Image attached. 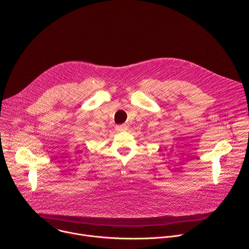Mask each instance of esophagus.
Masks as SVG:
<instances>
[{"label":"esophagus","mask_w":249,"mask_h":249,"mask_svg":"<svg viewBox=\"0 0 249 249\" xmlns=\"http://www.w3.org/2000/svg\"><path fill=\"white\" fill-rule=\"evenodd\" d=\"M116 130L121 132V131H126L127 130V125L126 124H121V125H117L116 126Z\"/></svg>","instance_id":"1"}]
</instances>
